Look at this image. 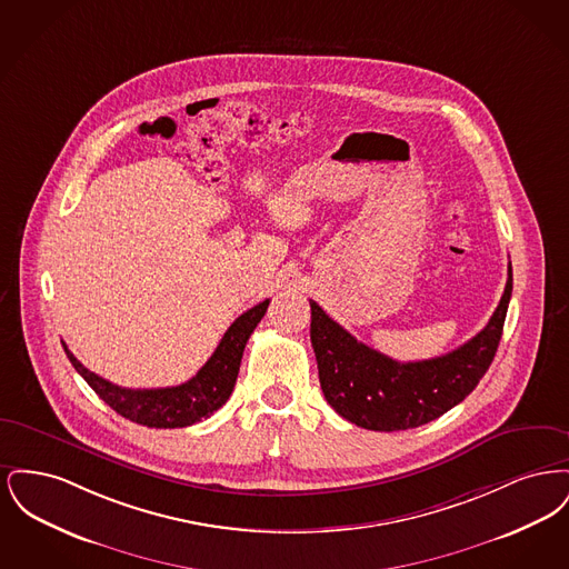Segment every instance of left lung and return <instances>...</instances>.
Masks as SVG:
<instances>
[{"mask_svg":"<svg viewBox=\"0 0 569 569\" xmlns=\"http://www.w3.org/2000/svg\"><path fill=\"white\" fill-rule=\"evenodd\" d=\"M510 297L512 264L488 325L457 350L416 362H397L356 341L316 300H309L311 346L326 401L339 416L369 431L390 433L431 422L459 406L485 378L501 341Z\"/></svg>","mask_w":569,"mask_h":569,"instance_id":"left-lung-1","label":"left lung"}]
</instances>
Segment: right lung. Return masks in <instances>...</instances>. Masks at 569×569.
Masks as SVG:
<instances>
[{
	"mask_svg": "<svg viewBox=\"0 0 569 569\" xmlns=\"http://www.w3.org/2000/svg\"><path fill=\"white\" fill-rule=\"evenodd\" d=\"M269 302L271 300L267 298L256 307L247 309L243 316H239L226 330L216 352L204 362V367L181 386L149 390L121 388L117 383H110L109 379L100 378L93 371L84 369L66 343L63 350L82 379L117 413L149 429H181L200 422L202 418H209L228 401L237 383L247 339L251 337L258 322L264 318Z\"/></svg>",
	"mask_w": 569,
	"mask_h": 569,
	"instance_id": "right-lung-1",
	"label": "right lung"
}]
</instances>
